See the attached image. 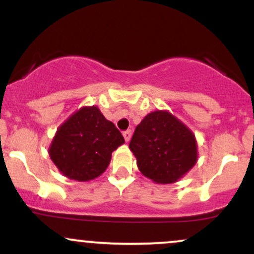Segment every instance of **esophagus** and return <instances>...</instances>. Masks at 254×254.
<instances>
[{"instance_id":"34e87169","label":"esophagus","mask_w":254,"mask_h":254,"mask_svg":"<svg viewBox=\"0 0 254 254\" xmlns=\"http://www.w3.org/2000/svg\"><path fill=\"white\" fill-rule=\"evenodd\" d=\"M123 137H124L125 142H129V141H130V137H131V131H130V130L124 131V132H123Z\"/></svg>"}]
</instances>
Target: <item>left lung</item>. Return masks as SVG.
Wrapping results in <instances>:
<instances>
[{"label": "left lung", "mask_w": 254, "mask_h": 254, "mask_svg": "<svg viewBox=\"0 0 254 254\" xmlns=\"http://www.w3.org/2000/svg\"><path fill=\"white\" fill-rule=\"evenodd\" d=\"M144 177L156 184L176 183L196 165L194 133L166 110L148 113L129 144Z\"/></svg>", "instance_id": "1"}]
</instances>
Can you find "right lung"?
Masks as SVG:
<instances>
[{"label":"right lung","mask_w":254,"mask_h":254,"mask_svg":"<svg viewBox=\"0 0 254 254\" xmlns=\"http://www.w3.org/2000/svg\"><path fill=\"white\" fill-rule=\"evenodd\" d=\"M123 143L124 137L97 106H83L58 127L49 155L64 177L89 182L106 171L112 151Z\"/></svg>","instance_id":"1"}]
</instances>
